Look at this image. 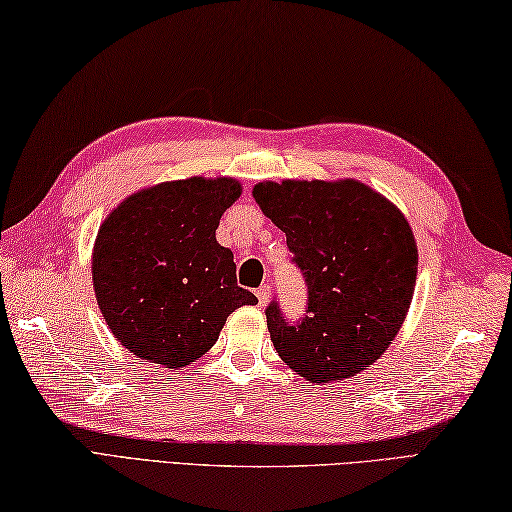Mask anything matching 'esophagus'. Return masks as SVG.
I'll list each match as a JSON object with an SVG mask.
<instances>
[{"label": "esophagus", "instance_id": "esophagus-1", "mask_svg": "<svg viewBox=\"0 0 512 512\" xmlns=\"http://www.w3.org/2000/svg\"><path fill=\"white\" fill-rule=\"evenodd\" d=\"M255 295H257V299H259V306H266L268 299H270V286H268V284H262V286H259V288L255 290Z\"/></svg>", "mask_w": 512, "mask_h": 512}]
</instances>
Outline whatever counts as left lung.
I'll return each mask as SVG.
<instances>
[{"instance_id":"1","label":"left lung","mask_w":512,"mask_h":512,"mask_svg":"<svg viewBox=\"0 0 512 512\" xmlns=\"http://www.w3.org/2000/svg\"><path fill=\"white\" fill-rule=\"evenodd\" d=\"M308 288L306 314L266 308L270 341L299 376L334 383L376 363L407 317L418 275L416 239L394 204L363 182L284 180L253 189Z\"/></svg>"}]
</instances>
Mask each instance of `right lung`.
<instances>
[{"instance_id": "obj_1", "label": "right lung", "mask_w": 512, "mask_h": 512, "mask_svg": "<svg viewBox=\"0 0 512 512\" xmlns=\"http://www.w3.org/2000/svg\"><path fill=\"white\" fill-rule=\"evenodd\" d=\"M239 193L233 178L165 182L134 193L103 222L92 257L96 301L138 358L169 369L198 361L228 314L257 303L215 239Z\"/></svg>"}]
</instances>
